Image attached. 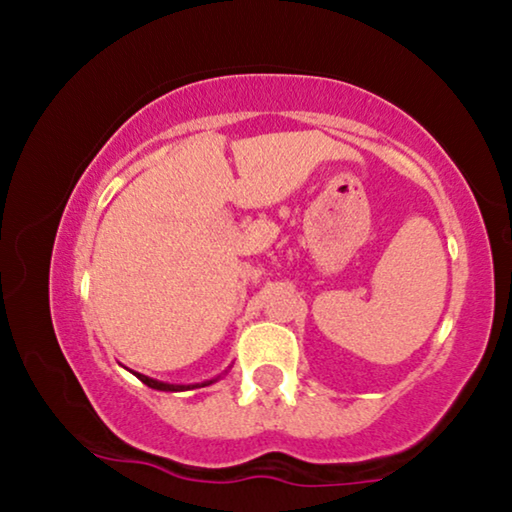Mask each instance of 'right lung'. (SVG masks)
<instances>
[{
    "label": "right lung",
    "instance_id": "right-lung-1",
    "mask_svg": "<svg viewBox=\"0 0 512 512\" xmlns=\"http://www.w3.org/2000/svg\"><path fill=\"white\" fill-rule=\"evenodd\" d=\"M136 378L141 380V383H145L148 387H152V389H164V392H182V389H193L191 385L186 387V385H168V383H159V380H152V378H148V376H143V373H136ZM205 385H209V383H202V387Z\"/></svg>",
    "mask_w": 512,
    "mask_h": 512
}]
</instances>
